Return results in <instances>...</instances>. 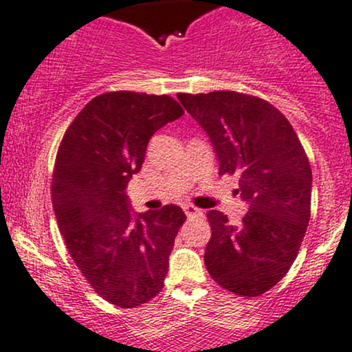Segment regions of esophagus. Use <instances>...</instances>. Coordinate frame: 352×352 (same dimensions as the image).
<instances>
[{
	"mask_svg": "<svg viewBox=\"0 0 352 352\" xmlns=\"http://www.w3.org/2000/svg\"><path fill=\"white\" fill-rule=\"evenodd\" d=\"M184 212H186V216L190 219V217H195V216H202L201 209H197V207L194 206H184Z\"/></svg>",
	"mask_w": 352,
	"mask_h": 352,
	"instance_id": "1",
	"label": "esophagus"
}]
</instances>
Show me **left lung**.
I'll list each match as a JSON object with an SVG mask.
<instances>
[{"label": "left lung", "instance_id": "obj_1", "mask_svg": "<svg viewBox=\"0 0 352 352\" xmlns=\"http://www.w3.org/2000/svg\"><path fill=\"white\" fill-rule=\"evenodd\" d=\"M201 124L219 173L239 177L248 204L241 224L209 210L206 268L214 282L243 297L275 287L295 261L310 219L312 170L297 133L265 99L232 91L177 94Z\"/></svg>", "mask_w": 352, "mask_h": 352}]
</instances>
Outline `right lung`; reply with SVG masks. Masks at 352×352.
<instances>
[{
    "label": "right lung",
    "instance_id": "add662e5",
    "mask_svg": "<svg viewBox=\"0 0 352 352\" xmlns=\"http://www.w3.org/2000/svg\"><path fill=\"white\" fill-rule=\"evenodd\" d=\"M184 114L170 96L106 92L65 131L55 158L52 204L74 263L113 305L131 309L164 287L186 214L179 206L136 214L126 187L155 131Z\"/></svg>",
    "mask_w": 352,
    "mask_h": 352
}]
</instances>
